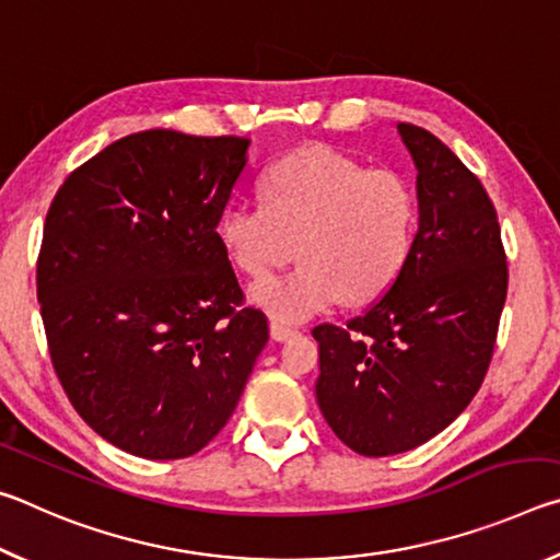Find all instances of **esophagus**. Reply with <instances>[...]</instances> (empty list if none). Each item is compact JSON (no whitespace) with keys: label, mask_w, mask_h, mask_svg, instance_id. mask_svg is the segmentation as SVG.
<instances>
[{"label":"esophagus","mask_w":560,"mask_h":560,"mask_svg":"<svg viewBox=\"0 0 560 560\" xmlns=\"http://www.w3.org/2000/svg\"><path fill=\"white\" fill-rule=\"evenodd\" d=\"M269 334H271L273 340H279V343H283V340H289V338L296 336L299 330L296 328H289V326H281V324H277V320H271Z\"/></svg>","instance_id":"obj_1"}]
</instances>
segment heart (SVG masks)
Returning <instances> with one entry per match:
<instances>
[{"label": "heart", "instance_id": "1", "mask_svg": "<svg viewBox=\"0 0 560 560\" xmlns=\"http://www.w3.org/2000/svg\"><path fill=\"white\" fill-rule=\"evenodd\" d=\"M264 205H232L220 240L236 269L260 279L295 256L298 268L249 289L254 306L299 324L338 301L381 299L407 267L417 197L395 170H368L328 148L293 150L261 175Z\"/></svg>", "mask_w": 560, "mask_h": 560}]
</instances>
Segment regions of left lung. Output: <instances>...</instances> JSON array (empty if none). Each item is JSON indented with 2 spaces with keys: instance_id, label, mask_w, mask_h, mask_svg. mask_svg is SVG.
<instances>
[{
  "instance_id": "1",
  "label": "left lung",
  "mask_w": 560,
  "mask_h": 560,
  "mask_svg": "<svg viewBox=\"0 0 560 560\" xmlns=\"http://www.w3.org/2000/svg\"><path fill=\"white\" fill-rule=\"evenodd\" d=\"M417 167V234L383 299L320 324L316 400L363 457L415 450L457 420L485 381L509 269L487 189L424 128L397 122Z\"/></svg>"
}]
</instances>
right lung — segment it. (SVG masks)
<instances>
[{"label":"right lung","instance_id":"obj_1","mask_svg":"<svg viewBox=\"0 0 560 560\" xmlns=\"http://www.w3.org/2000/svg\"><path fill=\"white\" fill-rule=\"evenodd\" d=\"M249 138L132 132L75 167L44 224L54 371L93 432L143 459L217 438L269 340L217 234Z\"/></svg>","mask_w":560,"mask_h":560}]
</instances>
